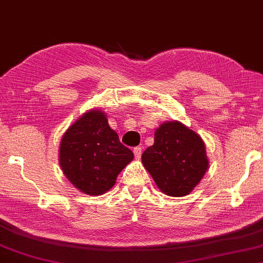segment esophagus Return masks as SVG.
Returning a JSON list of instances; mask_svg holds the SVG:
<instances>
[{
  "mask_svg": "<svg viewBox=\"0 0 263 263\" xmlns=\"http://www.w3.org/2000/svg\"><path fill=\"white\" fill-rule=\"evenodd\" d=\"M134 154H135V157L137 158V159H140L141 156H142V148L141 147H135L134 148Z\"/></svg>",
  "mask_w": 263,
  "mask_h": 263,
  "instance_id": "34e87169",
  "label": "esophagus"
}]
</instances>
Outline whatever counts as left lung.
Masks as SVG:
<instances>
[{
    "instance_id": "left-lung-1",
    "label": "left lung",
    "mask_w": 263,
    "mask_h": 263,
    "mask_svg": "<svg viewBox=\"0 0 263 263\" xmlns=\"http://www.w3.org/2000/svg\"><path fill=\"white\" fill-rule=\"evenodd\" d=\"M142 163L160 191L172 197L189 195L210 164L203 140L179 121L164 122L156 129L154 144L143 152Z\"/></svg>"
}]
</instances>
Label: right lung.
<instances>
[{
	"label": "right lung",
	"instance_id": "right-lung-1",
	"mask_svg": "<svg viewBox=\"0 0 263 263\" xmlns=\"http://www.w3.org/2000/svg\"><path fill=\"white\" fill-rule=\"evenodd\" d=\"M132 159V151L120 142L101 110L83 114L61 138L60 166L68 181L87 195L109 191Z\"/></svg>",
	"mask_w": 263,
	"mask_h": 263
}]
</instances>
